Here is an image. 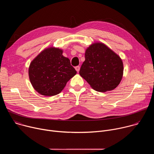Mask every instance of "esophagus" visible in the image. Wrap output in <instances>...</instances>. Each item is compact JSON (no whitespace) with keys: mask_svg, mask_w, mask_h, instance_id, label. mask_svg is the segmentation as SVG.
Here are the masks:
<instances>
[{"mask_svg":"<svg viewBox=\"0 0 154 154\" xmlns=\"http://www.w3.org/2000/svg\"><path fill=\"white\" fill-rule=\"evenodd\" d=\"M75 70L77 71V72H79V71H80V66H76V67L75 68Z\"/></svg>","mask_w":154,"mask_h":154,"instance_id":"obj_1","label":"esophagus"}]
</instances>
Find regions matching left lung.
Segmentation results:
<instances>
[{"instance_id": "left-lung-1", "label": "left lung", "mask_w": 154, "mask_h": 154, "mask_svg": "<svg viewBox=\"0 0 154 154\" xmlns=\"http://www.w3.org/2000/svg\"><path fill=\"white\" fill-rule=\"evenodd\" d=\"M79 74L93 89L112 91L120 83L124 66L120 57L103 43L94 42L88 48Z\"/></svg>"}]
</instances>
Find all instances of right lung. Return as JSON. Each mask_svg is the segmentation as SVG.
I'll list each match as a JSON object with an SVG mask.
<instances>
[{"label":"right lung","mask_w":154,"mask_h":154,"mask_svg":"<svg viewBox=\"0 0 154 154\" xmlns=\"http://www.w3.org/2000/svg\"><path fill=\"white\" fill-rule=\"evenodd\" d=\"M77 73L63 50L51 47L43 50L30 63V81L40 94L52 96L59 94Z\"/></svg>","instance_id":"add662e5"}]
</instances>
